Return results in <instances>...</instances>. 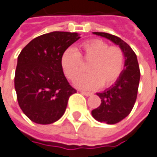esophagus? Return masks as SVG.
<instances>
[{
	"instance_id": "obj_1",
	"label": "esophagus",
	"mask_w": 157,
	"mask_h": 157,
	"mask_svg": "<svg viewBox=\"0 0 157 157\" xmlns=\"http://www.w3.org/2000/svg\"><path fill=\"white\" fill-rule=\"evenodd\" d=\"M80 93H82L83 95H86V96H90V95H93V93H91V92H86V91H84V90H80Z\"/></svg>"
}]
</instances>
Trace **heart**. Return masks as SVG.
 Segmentation results:
<instances>
[{
  "label": "heart",
  "instance_id": "1",
  "mask_svg": "<svg viewBox=\"0 0 157 157\" xmlns=\"http://www.w3.org/2000/svg\"><path fill=\"white\" fill-rule=\"evenodd\" d=\"M81 60L90 63V73L78 79L75 85L81 88L94 89L101 85L104 87L110 86L117 81L123 72L126 55L120 46H110L108 43L100 39L82 43L78 52L69 48L62 53L61 64L70 80L78 78L84 72Z\"/></svg>",
  "mask_w": 157,
  "mask_h": 157
}]
</instances>
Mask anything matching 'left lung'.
I'll list each match as a JSON object with an SVG mask.
<instances>
[{"instance_id":"1","label":"left lung","mask_w":157,"mask_h":157,"mask_svg":"<svg viewBox=\"0 0 157 157\" xmlns=\"http://www.w3.org/2000/svg\"><path fill=\"white\" fill-rule=\"evenodd\" d=\"M94 34L113 41L122 48L126 55L125 70L121 76L114 86L102 93H97L101 98V105L92 111L93 117L98 121L115 124L127 117L135 105L140 85V66L136 53L123 40L104 32H94Z\"/></svg>"}]
</instances>
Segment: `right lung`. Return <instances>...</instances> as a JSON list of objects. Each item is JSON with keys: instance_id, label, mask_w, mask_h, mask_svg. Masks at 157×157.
<instances>
[{"instance_id": "right-lung-1", "label": "right lung", "mask_w": 157, "mask_h": 157, "mask_svg": "<svg viewBox=\"0 0 157 157\" xmlns=\"http://www.w3.org/2000/svg\"><path fill=\"white\" fill-rule=\"evenodd\" d=\"M80 37L78 33L54 31L29 42L17 57L14 84L18 105L32 121L51 124L65 113L77 92L62 71V53Z\"/></svg>"}]
</instances>
